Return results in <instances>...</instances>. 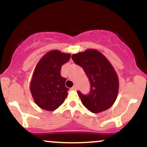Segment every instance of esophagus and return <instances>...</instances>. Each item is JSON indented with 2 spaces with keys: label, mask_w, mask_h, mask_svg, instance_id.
Segmentation results:
<instances>
[{
  "label": "esophagus",
  "mask_w": 147,
  "mask_h": 147,
  "mask_svg": "<svg viewBox=\"0 0 147 147\" xmlns=\"http://www.w3.org/2000/svg\"><path fill=\"white\" fill-rule=\"evenodd\" d=\"M77 89V86H74L72 88V90H76Z\"/></svg>",
  "instance_id": "esophagus-1"
}]
</instances>
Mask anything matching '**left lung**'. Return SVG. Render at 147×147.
<instances>
[{
  "label": "left lung",
  "mask_w": 147,
  "mask_h": 147,
  "mask_svg": "<svg viewBox=\"0 0 147 147\" xmlns=\"http://www.w3.org/2000/svg\"><path fill=\"white\" fill-rule=\"evenodd\" d=\"M72 59L84 69L90 82L88 94L77 92L83 105L92 113L112 107L117 98L119 84L117 74L108 59L95 49L73 54Z\"/></svg>",
  "instance_id": "obj_1"
}]
</instances>
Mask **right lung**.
I'll return each mask as SVG.
<instances>
[{"mask_svg": "<svg viewBox=\"0 0 147 147\" xmlns=\"http://www.w3.org/2000/svg\"><path fill=\"white\" fill-rule=\"evenodd\" d=\"M70 59V54L51 51L39 61L33 72L30 90L35 103L40 108L54 111L68 96L66 79L61 76V66Z\"/></svg>", "mask_w": 147, "mask_h": 147, "instance_id": "add662e5", "label": "right lung"}]
</instances>
